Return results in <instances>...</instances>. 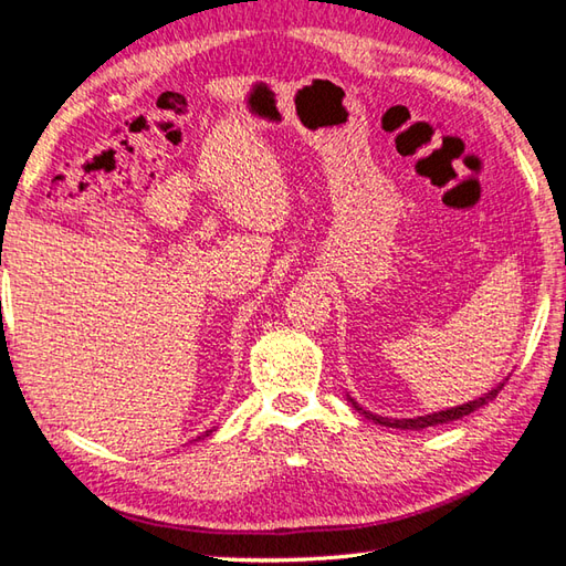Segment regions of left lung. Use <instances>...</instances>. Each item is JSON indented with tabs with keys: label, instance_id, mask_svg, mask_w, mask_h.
Returning a JSON list of instances; mask_svg holds the SVG:
<instances>
[{
	"label": "left lung",
	"instance_id": "left-lung-1",
	"mask_svg": "<svg viewBox=\"0 0 566 566\" xmlns=\"http://www.w3.org/2000/svg\"><path fill=\"white\" fill-rule=\"evenodd\" d=\"M501 388H503V384L495 386V388L491 390V394H486L483 398L467 402V406H457V408H449V410H442V412H432V415H424V418H412V420H388V418H378V415H371V412L361 410L352 398H349V400H352V406H354L356 410H361L368 420H376L378 424H388V428H400V430H422V428H432V424H442V422H452V420L464 418V415L479 410L481 406H486L489 400H493L495 396L501 394Z\"/></svg>",
	"mask_w": 566,
	"mask_h": 566
}]
</instances>
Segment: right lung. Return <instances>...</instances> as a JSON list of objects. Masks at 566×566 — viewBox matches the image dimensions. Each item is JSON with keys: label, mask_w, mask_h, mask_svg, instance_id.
<instances>
[{"label": "right lung", "mask_w": 566, "mask_h": 566, "mask_svg": "<svg viewBox=\"0 0 566 566\" xmlns=\"http://www.w3.org/2000/svg\"><path fill=\"white\" fill-rule=\"evenodd\" d=\"M210 432H212V430H207V432H205V434H210ZM205 434H202V437H205Z\"/></svg>", "instance_id": "1"}]
</instances>
